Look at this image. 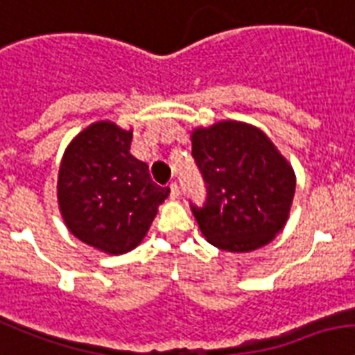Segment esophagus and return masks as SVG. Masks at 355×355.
<instances>
[{"mask_svg": "<svg viewBox=\"0 0 355 355\" xmlns=\"http://www.w3.org/2000/svg\"><path fill=\"white\" fill-rule=\"evenodd\" d=\"M169 191H171V198H178V195H180V189H178V184H177V182H171V184H169Z\"/></svg>", "mask_w": 355, "mask_h": 355, "instance_id": "obj_1", "label": "esophagus"}]
</instances>
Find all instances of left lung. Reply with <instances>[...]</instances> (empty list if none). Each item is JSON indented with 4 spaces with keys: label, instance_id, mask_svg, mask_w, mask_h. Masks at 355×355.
I'll list each match as a JSON object with an SVG mask.
<instances>
[{
    "label": "left lung",
    "instance_id": "left-lung-1",
    "mask_svg": "<svg viewBox=\"0 0 355 355\" xmlns=\"http://www.w3.org/2000/svg\"><path fill=\"white\" fill-rule=\"evenodd\" d=\"M191 153L207 184L204 206H191L207 243L232 253L272 243L295 195V173L275 144L252 123L223 120L193 129Z\"/></svg>",
    "mask_w": 355,
    "mask_h": 355
}]
</instances>
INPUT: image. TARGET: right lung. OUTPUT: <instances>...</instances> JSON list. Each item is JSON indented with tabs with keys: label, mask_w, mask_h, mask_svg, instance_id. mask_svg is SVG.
Here are the masks:
<instances>
[{
	"label": "right lung",
	"mask_w": 355,
	"mask_h": 355,
	"mask_svg": "<svg viewBox=\"0 0 355 355\" xmlns=\"http://www.w3.org/2000/svg\"><path fill=\"white\" fill-rule=\"evenodd\" d=\"M132 129L100 120L78 132L58 171V206L74 237L109 255L142 243L169 187L131 155Z\"/></svg>",
	"instance_id": "add662e5"
}]
</instances>
